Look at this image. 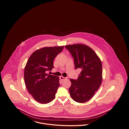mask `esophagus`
Returning a JSON list of instances; mask_svg holds the SVG:
<instances>
[{
	"instance_id": "1",
	"label": "esophagus",
	"mask_w": 129,
	"mask_h": 129,
	"mask_svg": "<svg viewBox=\"0 0 129 129\" xmlns=\"http://www.w3.org/2000/svg\"><path fill=\"white\" fill-rule=\"evenodd\" d=\"M59 78H60V80H61V81H63V80L66 79L67 78H66V77H63V76H60L59 77Z\"/></svg>"
}]
</instances>
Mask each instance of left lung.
<instances>
[{
    "instance_id": "obj_1",
    "label": "left lung",
    "mask_w": 129,
    "mask_h": 129,
    "mask_svg": "<svg viewBox=\"0 0 129 129\" xmlns=\"http://www.w3.org/2000/svg\"><path fill=\"white\" fill-rule=\"evenodd\" d=\"M65 47L74 58L75 69H81L77 80L70 79V94L74 101L85 103L92 98L102 84V62L94 50L86 44H70Z\"/></svg>"
}]
</instances>
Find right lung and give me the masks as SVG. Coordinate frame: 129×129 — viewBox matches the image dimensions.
<instances>
[{
	"label": "right lung",
	"mask_w": 129,
	"mask_h": 129,
	"mask_svg": "<svg viewBox=\"0 0 129 129\" xmlns=\"http://www.w3.org/2000/svg\"><path fill=\"white\" fill-rule=\"evenodd\" d=\"M64 46L37 49L29 57L24 70L26 87L33 98L41 104H47L55 98L60 86L58 76L46 73L54 68L53 60Z\"/></svg>",
	"instance_id": "right-lung-1"
}]
</instances>
